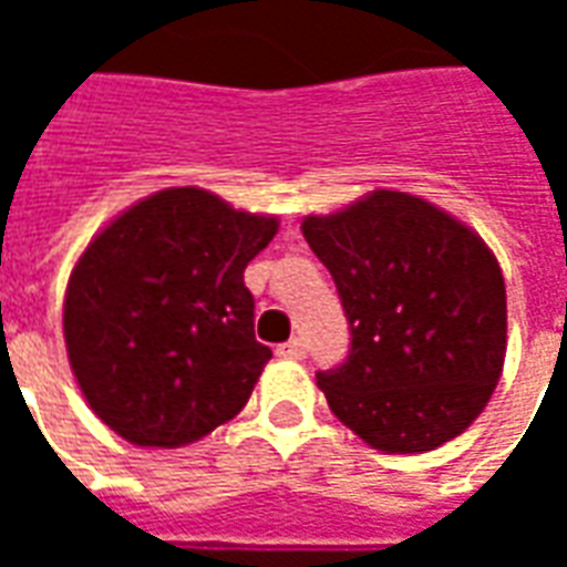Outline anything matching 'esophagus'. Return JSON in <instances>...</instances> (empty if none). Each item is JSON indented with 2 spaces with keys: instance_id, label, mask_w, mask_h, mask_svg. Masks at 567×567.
Here are the masks:
<instances>
[{
  "instance_id": "esophagus-1",
  "label": "esophagus",
  "mask_w": 567,
  "mask_h": 567,
  "mask_svg": "<svg viewBox=\"0 0 567 567\" xmlns=\"http://www.w3.org/2000/svg\"><path fill=\"white\" fill-rule=\"evenodd\" d=\"M276 355L279 358H295V361H300V358H307V346H303V340H288V343L276 346Z\"/></svg>"
}]
</instances>
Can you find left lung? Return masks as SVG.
<instances>
[{
  "instance_id": "left-lung-1",
  "label": "left lung",
  "mask_w": 567,
  "mask_h": 567,
  "mask_svg": "<svg viewBox=\"0 0 567 567\" xmlns=\"http://www.w3.org/2000/svg\"><path fill=\"white\" fill-rule=\"evenodd\" d=\"M303 236L349 321V355L319 370L333 416L382 452L458 437L498 385L507 352L504 276L462 221L401 190H373Z\"/></svg>"
}]
</instances>
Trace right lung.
<instances>
[{
	"instance_id": "1",
	"label": "right lung",
	"mask_w": 567,
	"mask_h": 567,
	"mask_svg": "<svg viewBox=\"0 0 567 567\" xmlns=\"http://www.w3.org/2000/svg\"><path fill=\"white\" fill-rule=\"evenodd\" d=\"M276 218L199 187L157 190L93 239L72 270V373L105 425L136 446H185L246 406L270 346L255 340L248 260Z\"/></svg>"
}]
</instances>
